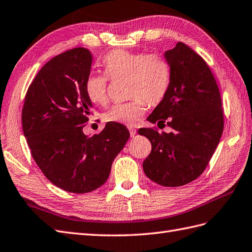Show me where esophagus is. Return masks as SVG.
Masks as SVG:
<instances>
[{
    "mask_svg": "<svg viewBox=\"0 0 252 252\" xmlns=\"http://www.w3.org/2000/svg\"><path fill=\"white\" fill-rule=\"evenodd\" d=\"M128 131H130V135H131V137H134L135 135H136V130H135V128H133V127H130V128H128Z\"/></svg>",
    "mask_w": 252,
    "mask_h": 252,
    "instance_id": "1",
    "label": "esophagus"
}]
</instances>
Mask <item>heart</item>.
<instances>
[{
    "label": "heart",
    "instance_id": "obj_1",
    "mask_svg": "<svg viewBox=\"0 0 252 252\" xmlns=\"http://www.w3.org/2000/svg\"><path fill=\"white\" fill-rule=\"evenodd\" d=\"M105 75L89 74L85 81V93L95 105L108 101V79L127 80L131 101L112 106L104 115L107 122L133 126L144 117L147 103L157 105L167 94L170 83V68L165 57L158 53L130 52L114 50L103 60Z\"/></svg>",
    "mask_w": 252,
    "mask_h": 252
}]
</instances>
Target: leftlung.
<instances>
[{"label":"left lung","instance_id":"left-lung-1","mask_svg":"<svg viewBox=\"0 0 252 252\" xmlns=\"http://www.w3.org/2000/svg\"><path fill=\"white\" fill-rule=\"evenodd\" d=\"M165 59L170 68L168 92L147 120L166 122L172 131L141 127L138 134L152 146L143 163L146 176L177 188L196 180L208 166L223 131V112L217 83L201 56L178 42Z\"/></svg>","mask_w":252,"mask_h":252}]
</instances>
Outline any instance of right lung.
<instances>
[{
  "label": "right lung",
  "instance_id": "add662e5",
  "mask_svg": "<svg viewBox=\"0 0 252 252\" xmlns=\"http://www.w3.org/2000/svg\"><path fill=\"white\" fill-rule=\"evenodd\" d=\"M93 56L75 48L53 57L30 85L22 109V128L43 175L57 188L85 193L106 182L112 164L130 137L124 125L107 122L100 134L83 127L93 115L85 93Z\"/></svg>",
  "mask_w": 252,
  "mask_h": 252
}]
</instances>
